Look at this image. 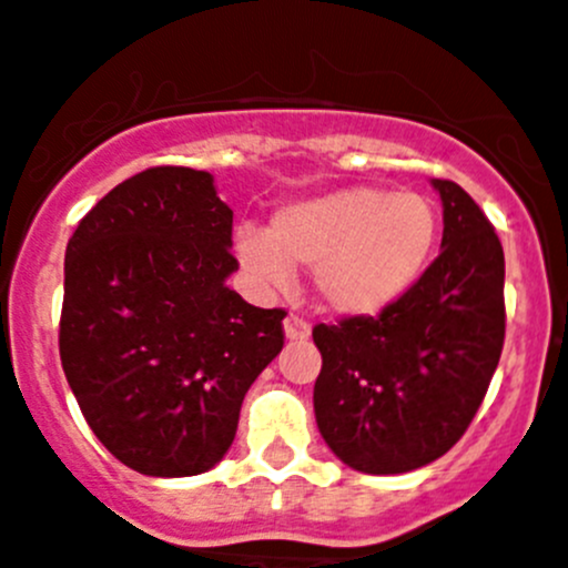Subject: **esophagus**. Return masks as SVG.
<instances>
[{"label":"esophagus","instance_id":"34e87169","mask_svg":"<svg viewBox=\"0 0 568 568\" xmlns=\"http://www.w3.org/2000/svg\"><path fill=\"white\" fill-rule=\"evenodd\" d=\"M283 331H285V338H291V342H305V338L311 336V325L302 316H285L283 322Z\"/></svg>","mask_w":568,"mask_h":568}]
</instances>
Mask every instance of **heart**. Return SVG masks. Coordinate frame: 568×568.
Masks as SVG:
<instances>
[{
    "mask_svg": "<svg viewBox=\"0 0 568 568\" xmlns=\"http://www.w3.org/2000/svg\"><path fill=\"white\" fill-rule=\"evenodd\" d=\"M439 237V212L423 193L342 187L280 206L268 235L241 230L235 254L260 283L285 285L311 268V288L336 316H378L426 274Z\"/></svg>",
    "mask_w": 568,
    "mask_h": 568,
    "instance_id": "heart-1",
    "label": "heart"
}]
</instances>
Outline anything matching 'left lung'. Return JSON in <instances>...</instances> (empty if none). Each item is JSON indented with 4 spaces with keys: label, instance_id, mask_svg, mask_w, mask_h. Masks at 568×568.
<instances>
[{
    "label": "left lung",
    "instance_id": "8db88e82",
    "mask_svg": "<svg viewBox=\"0 0 568 568\" xmlns=\"http://www.w3.org/2000/svg\"><path fill=\"white\" fill-rule=\"evenodd\" d=\"M443 201V252L381 316L316 325L314 412L327 448L362 474L443 457L481 406L505 344V252L459 184Z\"/></svg>",
    "mask_w": 568,
    "mask_h": 568
}]
</instances>
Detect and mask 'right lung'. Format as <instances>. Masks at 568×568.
Segmentation results:
<instances>
[{
    "label": "right lung",
    "mask_w": 568,
    "mask_h": 568,
    "mask_svg": "<svg viewBox=\"0 0 568 568\" xmlns=\"http://www.w3.org/2000/svg\"><path fill=\"white\" fill-rule=\"evenodd\" d=\"M232 210L206 171L151 168L83 215L63 260V375L94 437L145 476L230 452L248 386L283 349L280 308L226 277Z\"/></svg>",
    "instance_id": "right-lung-1"
}]
</instances>
